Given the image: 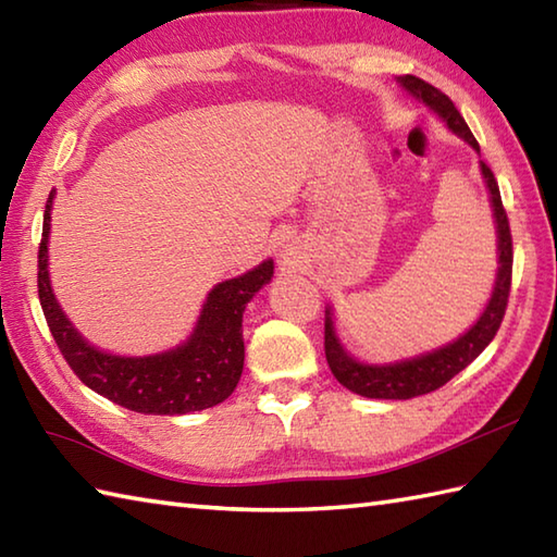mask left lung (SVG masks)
<instances>
[{"label":"left lung","mask_w":557,"mask_h":557,"mask_svg":"<svg viewBox=\"0 0 557 557\" xmlns=\"http://www.w3.org/2000/svg\"><path fill=\"white\" fill-rule=\"evenodd\" d=\"M401 86H405L413 96L421 98L431 110L443 116L447 126L459 134L467 144L479 150V144L474 134L469 132L465 116L459 114L455 102L449 100L443 90L431 86L429 81L419 76H401ZM483 180L491 191V203H493V215L495 224H498V251H500V268H498V280H495L493 297L486 306V311L481 313L476 325L469 330V333L461 335L453 345L443 349H435L431 354H423V357L389 363V366H369L354 361L349 354L339 347L333 330V318L330 311H325V359L330 371L337 377V381L345 385L351 393L371 399H411L419 395H429L433 389L443 387L447 381L465 371L467 366L474 361L479 354L491 345V339L498 335L500 323L507 311V299H510V287H512V234H510V220H507V212L500 198V188L491 168L486 162H481Z\"/></svg>","instance_id":"left-lung-1"}]
</instances>
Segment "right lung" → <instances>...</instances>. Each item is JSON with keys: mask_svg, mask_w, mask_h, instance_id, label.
<instances>
[{"mask_svg": "<svg viewBox=\"0 0 557 557\" xmlns=\"http://www.w3.org/2000/svg\"><path fill=\"white\" fill-rule=\"evenodd\" d=\"M54 191L45 203L42 239L38 246V297L47 327L71 371L98 395L138 413L200 411L227 399L244 371L242 318L253 294L270 282L272 260L208 294L200 321L186 345L156 357H112L83 339L57 306L47 277V234Z\"/></svg>", "mask_w": 557, "mask_h": 557, "instance_id": "add662e5", "label": "right lung"}]
</instances>
